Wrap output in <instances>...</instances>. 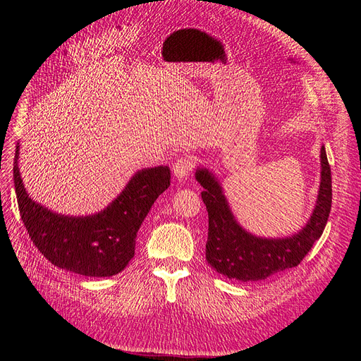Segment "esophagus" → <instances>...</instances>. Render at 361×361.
<instances>
[{"instance_id": "1", "label": "esophagus", "mask_w": 361, "mask_h": 361, "mask_svg": "<svg viewBox=\"0 0 361 361\" xmlns=\"http://www.w3.org/2000/svg\"><path fill=\"white\" fill-rule=\"evenodd\" d=\"M193 166H195V162H193V159H192L190 157L181 158V159H178V161L173 165L174 176H176L178 180H185L188 176L192 174Z\"/></svg>"}]
</instances>
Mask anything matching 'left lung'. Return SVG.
Returning a JSON list of instances; mask_svg holds the SVG:
<instances>
[{"instance_id": "obj_1", "label": "left lung", "mask_w": 361, "mask_h": 361, "mask_svg": "<svg viewBox=\"0 0 361 361\" xmlns=\"http://www.w3.org/2000/svg\"><path fill=\"white\" fill-rule=\"evenodd\" d=\"M209 216L206 260L221 275L241 282L260 281L297 267L325 230L332 204V180L325 146L320 149V185L314 209L300 231L288 237H259L235 219L224 188L211 169L195 174Z\"/></svg>"}]
</instances>
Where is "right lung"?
Returning a JSON list of instances; mask_svg holds the SVG:
<instances>
[{
  "label": "right lung",
  "instance_id": "obj_1",
  "mask_svg": "<svg viewBox=\"0 0 361 361\" xmlns=\"http://www.w3.org/2000/svg\"><path fill=\"white\" fill-rule=\"evenodd\" d=\"M16 146L13 166L18 211L30 240L52 264L85 276H112L135 256L136 237L152 204L171 184L165 165L143 168L105 209L86 216L56 214L26 192Z\"/></svg>",
  "mask_w": 361,
  "mask_h": 361
}]
</instances>
